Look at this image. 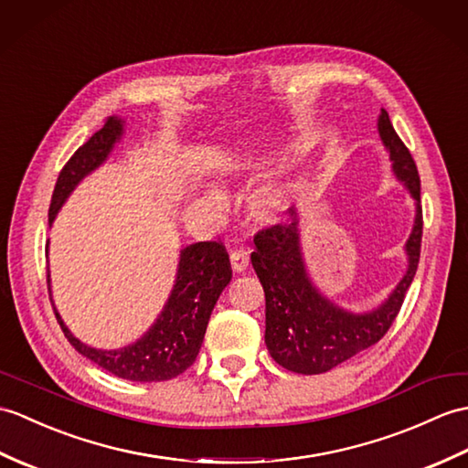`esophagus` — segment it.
<instances>
[{
  "instance_id": "34e87169",
  "label": "esophagus",
  "mask_w": 468,
  "mask_h": 468,
  "mask_svg": "<svg viewBox=\"0 0 468 468\" xmlns=\"http://www.w3.org/2000/svg\"><path fill=\"white\" fill-rule=\"evenodd\" d=\"M229 259H231V269L235 271V273H241V271H245L249 267V255L245 251H241V249H239V251H231Z\"/></svg>"
}]
</instances>
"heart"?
Segmentation results:
<instances>
[{"instance_id": "heart-1", "label": "heart", "mask_w": 468, "mask_h": 468, "mask_svg": "<svg viewBox=\"0 0 468 468\" xmlns=\"http://www.w3.org/2000/svg\"><path fill=\"white\" fill-rule=\"evenodd\" d=\"M263 163H265L263 157H259V155L245 157V159L235 163V173H249V171H253V169L263 165ZM289 197H291L289 183H283V181L269 183L251 195V201H249V205H251V213L255 219L273 221L281 211H285V207L289 205ZM211 199H213V203H219V197H217V195H213Z\"/></svg>"}]
</instances>
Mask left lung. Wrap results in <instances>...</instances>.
Segmentation results:
<instances>
[{
  "label": "left lung",
  "instance_id": "obj_1",
  "mask_svg": "<svg viewBox=\"0 0 468 468\" xmlns=\"http://www.w3.org/2000/svg\"><path fill=\"white\" fill-rule=\"evenodd\" d=\"M378 137L393 161L397 179L405 183L410 197L417 201L415 225L405 245L409 265L383 305L367 313H351L321 295L303 261L299 219L292 207L289 209V223L261 229L253 239L251 263L265 291V345L275 363L287 371L299 375L327 373L381 341L397 319L407 289L415 279L422 239L419 171L385 110L378 115Z\"/></svg>",
  "mask_w": 468,
  "mask_h": 468
}]
</instances>
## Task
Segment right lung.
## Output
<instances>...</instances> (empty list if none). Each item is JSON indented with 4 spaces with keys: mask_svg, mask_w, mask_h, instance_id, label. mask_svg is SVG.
Instances as JSON below:
<instances>
[{
    "mask_svg": "<svg viewBox=\"0 0 468 468\" xmlns=\"http://www.w3.org/2000/svg\"><path fill=\"white\" fill-rule=\"evenodd\" d=\"M122 135L123 122L110 117L100 132L93 133L90 141H85L65 163L51 195L49 223L56 219L61 205L78 187V183L110 157L113 145ZM231 275L229 255L221 243L201 241L185 247L179 259L176 285H173L157 321L139 341L115 351L93 349V346L81 343L65 327L58 309L53 307V311H56L63 335L75 346V351H80L105 371L137 383L169 381V378L187 371L197 358L211 311L223 289L229 285ZM48 289L51 295L49 273Z\"/></svg>",
    "mask_w": 468,
    "mask_h": 468,
    "instance_id": "add662e5",
    "label": "right lung"
}]
</instances>
